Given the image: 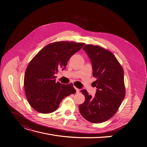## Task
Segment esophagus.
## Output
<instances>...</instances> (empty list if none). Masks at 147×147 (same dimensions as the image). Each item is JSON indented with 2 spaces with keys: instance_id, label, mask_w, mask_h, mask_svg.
I'll return each mask as SVG.
<instances>
[{
  "instance_id": "esophagus-1",
  "label": "esophagus",
  "mask_w": 147,
  "mask_h": 147,
  "mask_svg": "<svg viewBox=\"0 0 147 147\" xmlns=\"http://www.w3.org/2000/svg\"><path fill=\"white\" fill-rule=\"evenodd\" d=\"M74 89H76V92H77V93H79V89L78 88H76V87H74Z\"/></svg>"
}]
</instances>
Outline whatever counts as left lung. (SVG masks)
<instances>
[{
    "instance_id": "obj_1",
    "label": "left lung",
    "mask_w": 147,
    "mask_h": 147,
    "mask_svg": "<svg viewBox=\"0 0 147 147\" xmlns=\"http://www.w3.org/2000/svg\"><path fill=\"white\" fill-rule=\"evenodd\" d=\"M83 49L91 59L97 91L92 97L85 89L81 91L85 100L79 106V111L89 122L103 123L115 114L125 97L124 70L110 51L92 44Z\"/></svg>"
}]
</instances>
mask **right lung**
<instances>
[{
  "instance_id": "add662e5",
  "label": "right lung",
  "mask_w": 147,
  "mask_h": 147,
  "mask_svg": "<svg viewBox=\"0 0 147 147\" xmlns=\"http://www.w3.org/2000/svg\"><path fill=\"white\" fill-rule=\"evenodd\" d=\"M85 43L58 41L42 49L30 61L24 78L25 94L29 105L41 113L55 111L65 97L74 94L73 84L56 82L55 74L64 69L69 59Z\"/></svg>"
}]
</instances>
